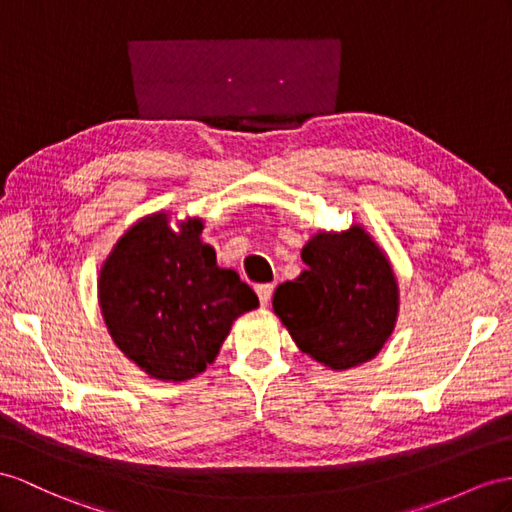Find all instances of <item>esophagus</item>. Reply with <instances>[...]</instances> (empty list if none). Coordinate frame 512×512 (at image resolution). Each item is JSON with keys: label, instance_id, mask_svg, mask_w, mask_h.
<instances>
[{"label": "esophagus", "instance_id": "1", "mask_svg": "<svg viewBox=\"0 0 512 512\" xmlns=\"http://www.w3.org/2000/svg\"><path fill=\"white\" fill-rule=\"evenodd\" d=\"M255 292H257V296H259V303L266 307V305L270 303V296H272V292H274V285H272V283L257 285V287H255Z\"/></svg>", "mask_w": 512, "mask_h": 512}]
</instances>
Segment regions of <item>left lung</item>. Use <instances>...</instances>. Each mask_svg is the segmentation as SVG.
<instances>
[{"mask_svg": "<svg viewBox=\"0 0 512 512\" xmlns=\"http://www.w3.org/2000/svg\"><path fill=\"white\" fill-rule=\"evenodd\" d=\"M307 270L281 283L272 309L296 346L331 370L374 359L398 320V281L361 225L318 231L300 253Z\"/></svg>", "mask_w": 512, "mask_h": 512, "instance_id": "left-lung-1", "label": "left lung"}]
</instances>
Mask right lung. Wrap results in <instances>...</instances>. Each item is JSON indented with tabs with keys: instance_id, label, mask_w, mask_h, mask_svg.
Instances as JSON below:
<instances>
[{
	"instance_id": "add662e5",
	"label": "right lung",
	"mask_w": 512,
	"mask_h": 512,
	"mask_svg": "<svg viewBox=\"0 0 512 512\" xmlns=\"http://www.w3.org/2000/svg\"><path fill=\"white\" fill-rule=\"evenodd\" d=\"M203 220L170 227L157 212L131 225L99 272V307L114 344L157 381H188L214 363L231 324L259 307L240 274L216 264Z\"/></svg>"
}]
</instances>
